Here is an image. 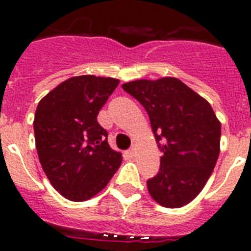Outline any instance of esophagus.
I'll list each match as a JSON object with an SVG mask.
<instances>
[{
  "mask_svg": "<svg viewBox=\"0 0 251 251\" xmlns=\"http://www.w3.org/2000/svg\"><path fill=\"white\" fill-rule=\"evenodd\" d=\"M136 148L134 147H132V148H129V151H128V154H129L130 157H134L136 156Z\"/></svg>",
  "mask_w": 251,
  "mask_h": 251,
  "instance_id": "obj_1",
  "label": "esophagus"
}]
</instances>
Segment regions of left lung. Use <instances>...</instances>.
I'll return each mask as SVG.
<instances>
[{
  "mask_svg": "<svg viewBox=\"0 0 251 251\" xmlns=\"http://www.w3.org/2000/svg\"><path fill=\"white\" fill-rule=\"evenodd\" d=\"M147 110L163 156L147 181L159 205L182 207L202 191L220 153L221 123L211 105L176 77L134 80L122 85Z\"/></svg>",
  "mask_w": 251,
  "mask_h": 251,
  "instance_id": "obj_1",
  "label": "left lung"
}]
</instances>
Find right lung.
<instances>
[{
    "mask_svg": "<svg viewBox=\"0 0 251 251\" xmlns=\"http://www.w3.org/2000/svg\"><path fill=\"white\" fill-rule=\"evenodd\" d=\"M118 79L94 75L70 77L37 104L34 132L40 163L57 192L75 202L100 192L122 163L97 121L118 86Z\"/></svg>",
    "mask_w": 251,
    "mask_h": 251,
    "instance_id": "1",
    "label": "right lung"
}]
</instances>
